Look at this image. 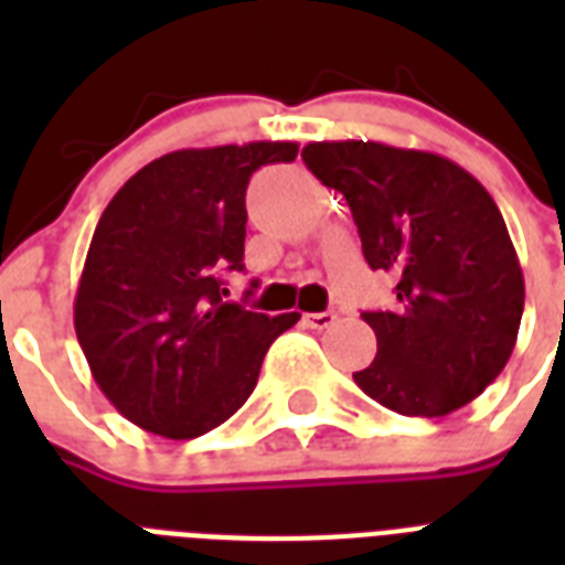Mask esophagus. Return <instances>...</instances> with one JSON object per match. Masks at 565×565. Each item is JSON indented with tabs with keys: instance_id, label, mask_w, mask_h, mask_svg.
<instances>
[{
	"instance_id": "esophagus-1",
	"label": "esophagus",
	"mask_w": 565,
	"mask_h": 565,
	"mask_svg": "<svg viewBox=\"0 0 565 565\" xmlns=\"http://www.w3.org/2000/svg\"><path fill=\"white\" fill-rule=\"evenodd\" d=\"M337 322V313L331 310H322V313H305V326L313 328V331H326Z\"/></svg>"
}]
</instances>
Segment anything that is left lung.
<instances>
[{"label":"left lung","mask_w":565,"mask_h":565,"mask_svg":"<svg viewBox=\"0 0 565 565\" xmlns=\"http://www.w3.org/2000/svg\"><path fill=\"white\" fill-rule=\"evenodd\" d=\"M301 161L343 193L372 269L395 275V308L363 310L375 361L363 393L404 416H446L499 377L516 345L525 278L492 195L434 152L372 140L308 143Z\"/></svg>","instance_id":"1"}]
</instances>
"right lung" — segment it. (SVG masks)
Listing matches in <instances>:
<instances>
[{
    "label": "right lung",
    "instance_id": "1",
    "mask_svg": "<svg viewBox=\"0 0 565 565\" xmlns=\"http://www.w3.org/2000/svg\"><path fill=\"white\" fill-rule=\"evenodd\" d=\"M296 154V143L269 140L170 152L102 213L75 292V334L102 393L149 434L193 439L234 416L275 337L299 322L222 299L225 275L246 269L252 172Z\"/></svg>",
    "mask_w": 565,
    "mask_h": 565
}]
</instances>
